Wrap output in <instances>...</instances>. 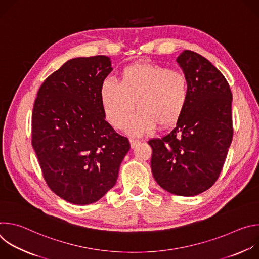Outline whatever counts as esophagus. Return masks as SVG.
Returning <instances> with one entry per match:
<instances>
[{
  "instance_id": "34e87169",
  "label": "esophagus",
  "mask_w": 259,
  "mask_h": 259,
  "mask_svg": "<svg viewBox=\"0 0 259 259\" xmlns=\"http://www.w3.org/2000/svg\"><path fill=\"white\" fill-rule=\"evenodd\" d=\"M139 143H140V141L137 140V139H130V145H131L132 149H134V147H136Z\"/></svg>"
}]
</instances>
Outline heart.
I'll list each match as a JSON object with an SVG mask.
<instances>
[{
  "label": "heart",
  "mask_w": 259,
  "mask_h": 259,
  "mask_svg": "<svg viewBox=\"0 0 259 259\" xmlns=\"http://www.w3.org/2000/svg\"><path fill=\"white\" fill-rule=\"evenodd\" d=\"M189 97V82L182 72L154 63L129 65L121 71L120 82L105 79L100 87L103 115L113 127H124L136 106L138 112L128 126L135 136L177 122Z\"/></svg>",
  "instance_id": "b5f03b06"
}]
</instances>
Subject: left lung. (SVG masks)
I'll return each instance as SVG.
<instances>
[{
  "mask_svg": "<svg viewBox=\"0 0 259 259\" xmlns=\"http://www.w3.org/2000/svg\"><path fill=\"white\" fill-rule=\"evenodd\" d=\"M187 77L190 97L176 127L149 140L152 172L165 191L184 197L210 189L223 170L233 139L232 91L202 55L184 50L176 59Z\"/></svg>",
  "mask_w": 259,
  "mask_h": 259,
  "instance_id": "obj_1",
  "label": "left lung"
}]
</instances>
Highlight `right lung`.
I'll return each mask as SVG.
<instances>
[{"label":"right lung","mask_w":259,"mask_h":259,"mask_svg":"<svg viewBox=\"0 0 259 259\" xmlns=\"http://www.w3.org/2000/svg\"><path fill=\"white\" fill-rule=\"evenodd\" d=\"M112 70L104 55L70 59L43 82L34 100L31 144L43 177L71 204L101 199L130 149L128 138L104 120L100 87Z\"/></svg>","instance_id":"obj_1"}]
</instances>
